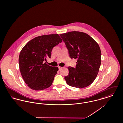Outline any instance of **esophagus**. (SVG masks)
<instances>
[{"label":"esophagus","mask_w":123,"mask_h":123,"mask_svg":"<svg viewBox=\"0 0 123 123\" xmlns=\"http://www.w3.org/2000/svg\"><path fill=\"white\" fill-rule=\"evenodd\" d=\"M58 68H59V70H61V69H62V67H60V66H58Z\"/></svg>","instance_id":"1"}]
</instances>
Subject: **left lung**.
<instances>
[{"label": "left lung", "mask_w": 123, "mask_h": 123, "mask_svg": "<svg viewBox=\"0 0 123 123\" xmlns=\"http://www.w3.org/2000/svg\"><path fill=\"white\" fill-rule=\"evenodd\" d=\"M71 58L77 59L75 68L69 67V75L64 79L69 86L86 87L95 80L101 65L99 45L88 34L73 31L61 34Z\"/></svg>", "instance_id": "left-lung-1"}]
</instances>
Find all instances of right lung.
I'll list each match as a JSON object with an SVG mask.
<instances>
[{
  "instance_id": "obj_1",
  "label": "right lung",
  "mask_w": 123,
  "mask_h": 123,
  "mask_svg": "<svg viewBox=\"0 0 123 123\" xmlns=\"http://www.w3.org/2000/svg\"><path fill=\"white\" fill-rule=\"evenodd\" d=\"M62 42L58 34L42 35L28 42L22 49L18 60L19 69L30 88L41 90L51 86L59 69L43 62L51 58L53 47Z\"/></svg>"
}]
</instances>
